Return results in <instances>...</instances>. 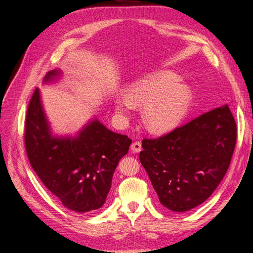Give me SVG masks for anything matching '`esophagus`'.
I'll return each instance as SVG.
<instances>
[{
  "label": "esophagus",
  "mask_w": 253,
  "mask_h": 253,
  "mask_svg": "<svg viewBox=\"0 0 253 253\" xmlns=\"http://www.w3.org/2000/svg\"><path fill=\"white\" fill-rule=\"evenodd\" d=\"M142 149V145H141V142L140 141H135L132 143L131 145V150L134 152V153H139Z\"/></svg>",
  "instance_id": "esophagus-1"
}]
</instances>
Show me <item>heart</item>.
I'll return each instance as SVG.
<instances>
[{
    "mask_svg": "<svg viewBox=\"0 0 253 253\" xmlns=\"http://www.w3.org/2000/svg\"><path fill=\"white\" fill-rule=\"evenodd\" d=\"M191 101L190 89L179 83L171 72L151 74L128 89L127 95L115 99L116 109L127 114L134 105H144V125L153 132H164L173 127L185 116Z\"/></svg>",
    "mask_w": 253,
    "mask_h": 253,
    "instance_id": "1",
    "label": "heart"
}]
</instances>
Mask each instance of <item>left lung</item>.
Instances as JSON below:
<instances>
[{"instance_id":"8db88e82","label":"left lung","mask_w":253,"mask_h":253,"mask_svg":"<svg viewBox=\"0 0 253 253\" xmlns=\"http://www.w3.org/2000/svg\"><path fill=\"white\" fill-rule=\"evenodd\" d=\"M236 124L224 105L175 127L158 138H144L139 160L159 202L185 212L204 203L231 163Z\"/></svg>"}]
</instances>
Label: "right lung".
I'll use <instances>...</instances> for the list:
<instances>
[{
	"label": "right lung",
	"mask_w": 253,
	"mask_h": 253,
	"mask_svg": "<svg viewBox=\"0 0 253 253\" xmlns=\"http://www.w3.org/2000/svg\"><path fill=\"white\" fill-rule=\"evenodd\" d=\"M58 73L49 72L45 79ZM24 142L30 166L43 185L65 208L84 213L105 203L114 171L132 139L98 120L89 122L76 138L53 137L36 88L28 103Z\"/></svg>",
	"instance_id": "1"
}]
</instances>
